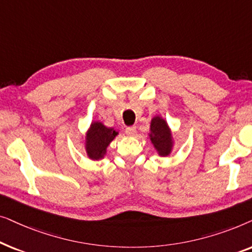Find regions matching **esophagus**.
I'll use <instances>...</instances> for the list:
<instances>
[{"label": "esophagus", "instance_id": "34e87169", "mask_svg": "<svg viewBox=\"0 0 252 252\" xmlns=\"http://www.w3.org/2000/svg\"><path fill=\"white\" fill-rule=\"evenodd\" d=\"M125 132H126L127 135H129V136H133V135H135V133H136V128H135V127H134V126L126 127Z\"/></svg>", "mask_w": 252, "mask_h": 252}]
</instances>
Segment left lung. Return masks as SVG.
Returning a JSON list of instances; mask_svg holds the SVG:
<instances>
[{
  "label": "left lung",
  "mask_w": 252,
  "mask_h": 252,
  "mask_svg": "<svg viewBox=\"0 0 252 252\" xmlns=\"http://www.w3.org/2000/svg\"><path fill=\"white\" fill-rule=\"evenodd\" d=\"M149 137L159 156L166 157L171 154L173 148V137L166 120L159 116L154 117L150 123Z\"/></svg>",
  "instance_id": "1"
}]
</instances>
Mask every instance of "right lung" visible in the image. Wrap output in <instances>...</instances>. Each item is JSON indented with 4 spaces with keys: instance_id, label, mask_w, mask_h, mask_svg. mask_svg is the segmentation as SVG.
<instances>
[{
    "instance_id": "obj_1",
    "label": "right lung",
    "mask_w": 252,
    "mask_h": 252,
    "mask_svg": "<svg viewBox=\"0 0 252 252\" xmlns=\"http://www.w3.org/2000/svg\"><path fill=\"white\" fill-rule=\"evenodd\" d=\"M118 135L115 128H109L99 122H93L86 133V153L93 160L102 159L113 139Z\"/></svg>"
}]
</instances>
